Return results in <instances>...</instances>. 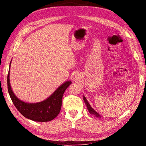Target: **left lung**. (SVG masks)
<instances>
[{"mask_svg":"<svg viewBox=\"0 0 146 146\" xmlns=\"http://www.w3.org/2000/svg\"><path fill=\"white\" fill-rule=\"evenodd\" d=\"M84 102L86 104V105L87 106V108L88 109L89 111H90V113H91V114H93L95 115L96 117H100V115L99 114H98V113L95 111V110H93V109L91 107V106L90 105V104L88 103V102L87 101V99H86V97H84Z\"/></svg>","mask_w":146,"mask_h":146,"instance_id":"1","label":"left lung"}]
</instances>
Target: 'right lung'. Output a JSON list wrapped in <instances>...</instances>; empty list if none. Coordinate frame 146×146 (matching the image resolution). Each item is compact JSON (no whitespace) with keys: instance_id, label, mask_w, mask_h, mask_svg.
<instances>
[{"instance_id":"1","label":"right lung","mask_w":146,"mask_h":146,"mask_svg":"<svg viewBox=\"0 0 146 146\" xmlns=\"http://www.w3.org/2000/svg\"><path fill=\"white\" fill-rule=\"evenodd\" d=\"M11 64V62H10ZM8 90L14 106L24 117L36 122H49L54 119L60 111L62 97L71 82L67 81L61 85L46 100L38 103H26L14 95L9 83V70L8 74Z\"/></svg>"}]
</instances>
